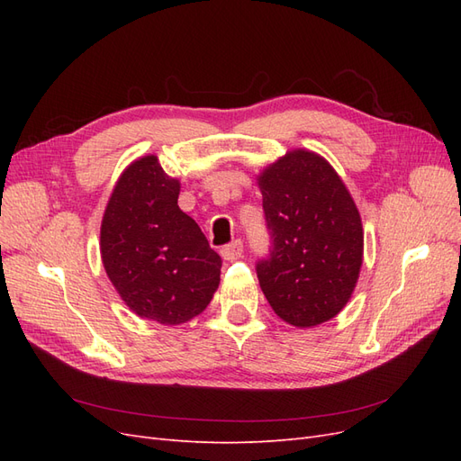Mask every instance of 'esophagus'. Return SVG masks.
Wrapping results in <instances>:
<instances>
[{"label": "esophagus", "mask_w": 461, "mask_h": 461, "mask_svg": "<svg viewBox=\"0 0 461 461\" xmlns=\"http://www.w3.org/2000/svg\"><path fill=\"white\" fill-rule=\"evenodd\" d=\"M242 254H244V244L240 240H234V242L221 248V256H222V259H227V261L239 259V258H242Z\"/></svg>", "instance_id": "34e87169"}]
</instances>
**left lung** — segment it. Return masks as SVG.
<instances>
[{
	"label": "left lung",
	"mask_w": 461,
	"mask_h": 461,
	"mask_svg": "<svg viewBox=\"0 0 461 461\" xmlns=\"http://www.w3.org/2000/svg\"><path fill=\"white\" fill-rule=\"evenodd\" d=\"M273 240L258 263L273 312L298 329L337 317L350 302L364 263V227L352 194L332 165L290 149L258 175Z\"/></svg>",
	"instance_id": "obj_1"
}]
</instances>
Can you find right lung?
I'll return each instance as SVG.
<instances>
[{"instance_id": "right-lung-1", "label": "right lung", "mask_w": 461, "mask_h": 461, "mask_svg": "<svg viewBox=\"0 0 461 461\" xmlns=\"http://www.w3.org/2000/svg\"><path fill=\"white\" fill-rule=\"evenodd\" d=\"M180 180L158 156L134 159L117 178L100 229L104 269L138 317L183 325L212 302L221 258L178 207Z\"/></svg>"}]
</instances>
